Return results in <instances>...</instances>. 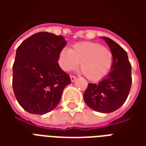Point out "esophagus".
<instances>
[{
  "mask_svg": "<svg viewBox=\"0 0 146 146\" xmlns=\"http://www.w3.org/2000/svg\"><path fill=\"white\" fill-rule=\"evenodd\" d=\"M70 80H71V81H72V82H74V81L76 80V77L74 76H70Z\"/></svg>",
  "mask_w": 146,
  "mask_h": 146,
  "instance_id": "1",
  "label": "esophagus"
}]
</instances>
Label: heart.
<instances>
[{"instance_id": "1", "label": "heart", "mask_w": 146, "mask_h": 146, "mask_svg": "<svg viewBox=\"0 0 146 146\" xmlns=\"http://www.w3.org/2000/svg\"><path fill=\"white\" fill-rule=\"evenodd\" d=\"M113 54L110 48L96 42H81L61 51L58 62L65 72L80 68L89 80H98L110 71Z\"/></svg>"}]
</instances>
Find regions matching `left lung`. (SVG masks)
I'll list each match as a JSON object with an SVG mask.
<instances>
[{"label":"left lung","mask_w":146,"mask_h":146,"mask_svg":"<svg viewBox=\"0 0 146 146\" xmlns=\"http://www.w3.org/2000/svg\"><path fill=\"white\" fill-rule=\"evenodd\" d=\"M101 37L113 52L111 71L98 83L88 84L84 99L92 110L109 113L118 110L128 96L132 82L131 66L123 48L110 38Z\"/></svg>","instance_id":"8db88e82"}]
</instances>
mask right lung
Listing matches in <instances>:
<instances>
[{"instance_id": "obj_1", "label": "right lung", "mask_w": 146, "mask_h": 146, "mask_svg": "<svg viewBox=\"0 0 146 146\" xmlns=\"http://www.w3.org/2000/svg\"><path fill=\"white\" fill-rule=\"evenodd\" d=\"M66 45L62 36L40 32L26 39L16 50L12 87L15 96L28 113L43 115L57 107L70 76L58 63Z\"/></svg>"}]
</instances>
